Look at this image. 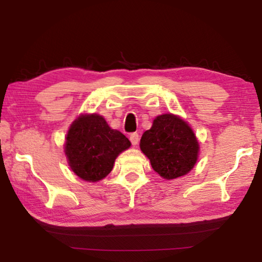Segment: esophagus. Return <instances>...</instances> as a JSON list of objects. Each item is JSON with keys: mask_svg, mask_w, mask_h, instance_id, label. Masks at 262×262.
<instances>
[{"mask_svg": "<svg viewBox=\"0 0 262 262\" xmlns=\"http://www.w3.org/2000/svg\"><path fill=\"white\" fill-rule=\"evenodd\" d=\"M139 135L137 132H135V133H131L130 135V141H131V143L133 146H137L138 145V142H139Z\"/></svg>", "mask_w": 262, "mask_h": 262, "instance_id": "obj_1", "label": "esophagus"}]
</instances>
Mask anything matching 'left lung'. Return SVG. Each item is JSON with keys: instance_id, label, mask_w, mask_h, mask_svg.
<instances>
[{"instance_id": "1", "label": "left lung", "mask_w": 262, "mask_h": 262, "mask_svg": "<svg viewBox=\"0 0 262 262\" xmlns=\"http://www.w3.org/2000/svg\"><path fill=\"white\" fill-rule=\"evenodd\" d=\"M140 149L155 172L165 180H174L194 167L200 147L188 122L167 113L155 117L150 129L141 137Z\"/></svg>"}]
</instances>
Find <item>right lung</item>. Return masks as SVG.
<instances>
[{
    "mask_svg": "<svg viewBox=\"0 0 262 262\" xmlns=\"http://www.w3.org/2000/svg\"><path fill=\"white\" fill-rule=\"evenodd\" d=\"M131 142L112 129L99 114H80L69 127L64 152L73 173L87 182H98L113 169L116 157Z\"/></svg>",
    "mask_w": 262,
    "mask_h": 262,
    "instance_id": "right-lung-1",
    "label": "right lung"
}]
</instances>
